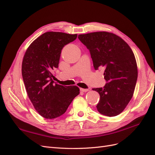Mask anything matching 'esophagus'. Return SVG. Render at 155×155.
Instances as JSON below:
<instances>
[{
  "mask_svg": "<svg viewBox=\"0 0 155 155\" xmlns=\"http://www.w3.org/2000/svg\"><path fill=\"white\" fill-rule=\"evenodd\" d=\"M80 90H81V91H82V92H88V91H89V89H88V88H80Z\"/></svg>",
  "mask_w": 155,
  "mask_h": 155,
  "instance_id": "esophagus-1",
  "label": "esophagus"
}]
</instances>
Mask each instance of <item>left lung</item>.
Masks as SVG:
<instances>
[{
    "label": "left lung",
    "mask_w": 155,
    "mask_h": 155,
    "mask_svg": "<svg viewBox=\"0 0 155 155\" xmlns=\"http://www.w3.org/2000/svg\"><path fill=\"white\" fill-rule=\"evenodd\" d=\"M90 51L95 70H104L107 82L104 88H92L100 94L96 107L107 116L120 114L133 96L138 78L133 51L126 42L112 33L97 31L78 35Z\"/></svg>",
    "instance_id": "1"
}]
</instances>
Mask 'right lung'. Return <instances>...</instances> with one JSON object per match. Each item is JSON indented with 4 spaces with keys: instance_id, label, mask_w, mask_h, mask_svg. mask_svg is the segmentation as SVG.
<instances>
[{
    "instance_id": "right-lung-1",
    "label": "right lung",
    "mask_w": 155,
    "mask_h": 155,
    "mask_svg": "<svg viewBox=\"0 0 155 155\" xmlns=\"http://www.w3.org/2000/svg\"><path fill=\"white\" fill-rule=\"evenodd\" d=\"M77 34L48 31L32 42L22 63V76L26 90L35 109L46 119L63 114L79 94L77 86L54 83L51 71L58 68L64 46L77 38Z\"/></svg>"
}]
</instances>
